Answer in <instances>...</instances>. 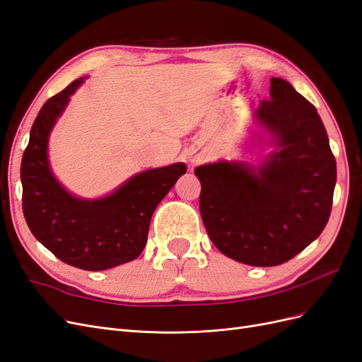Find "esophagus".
<instances>
[{"label":"esophagus","instance_id":"1","mask_svg":"<svg viewBox=\"0 0 362 362\" xmlns=\"http://www.w3.org/2000/svg\"><path fill=\"white\" fill-rule=\"evenodd\" d=\"M198 160H199L198 156H190V161H192V163H196Z\"/></svg>","mask_w":362,"mask_h":362}]
</instances>
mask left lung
Masks as SVG:
<instances>
[{"instance_id": "left-lung-1", "label": "left lung", "mask_w": 362, "mask_h": 362, "mask_svg": "<svg viewBox=\"0 0 362 362\" xmlns=\"http://www.w3.org/2000/svg\"><path fill=\"white\" fill-rule=\"evenodd\" d=\"M255 110L276 146L261 166L218 161L194 169L201 216L223 255L255 267L291 259L322 234L331 214L335 157L315 107L282 78Z\"/></svg>"}]
</instances>
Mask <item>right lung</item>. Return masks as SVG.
Segmentation results:
<instances>
[{
	"label": "right lung",
	"mask_w": 362,
	"mask_h": 362,
	"mask_svg": "<svg viewBox=\"0 0 362 362\" xmlns=\"http://www.w3.org/2000/svg\"><path fill=\"white\" fill-rule=\"evenodd\" d=\"M84 78L43 104L21 163L23 210L30 231L54 255L83 270H105L136 259L145 249L152 213L187 168L175 163L129 178L101 199L75 198L54 178L48 139Z\"/></svg>",
	"instance_id": "obj_1"
}]
</instances>
